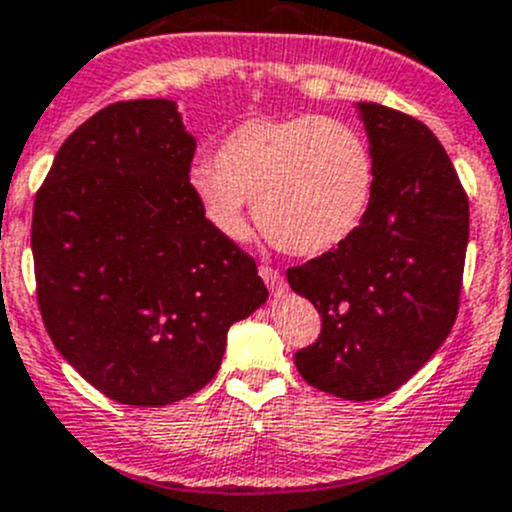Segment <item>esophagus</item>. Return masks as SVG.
Returning a JSON list of instances; mask_svg holds the SVG:
<instances>
[{
	"instance_id": "esophagus-1",
	"label": "esophagus",
	"mask_w": 512,
	"mask_h": 512,
	"mask_svg": "<svg viewBox=\"0 0 512 512\" xmlns=\"http://www.w3.org/2000/svg\"><path fill=\"white\" fill-rule=\"evenodd\" d=\"M261 279L266 281V286L271 289V294L281 296L286 291V284H284V276L279 274V269H274V266H261L259 269Z\"/></svg>"
}]
</instances>
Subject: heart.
<instances>
[{
	"label": "heart",
	"mask_w": 512,
	"mask_h": 512,
	"mask_svg": "<svg viewBox=\"0 0 512 512\" xmlns=\"http://www.w3.org/2000/svg\"><path fill=\"white\" fill-rule=\"evenodd\" d=\"M367 140L321 115L236 125L218 145L216 165L191 170V191L228 238L248 233V203L261 231L291 256H321L357 233L374 193Z\"/></svg>",
	"instance_id": "heart-1"
}]
</instances>
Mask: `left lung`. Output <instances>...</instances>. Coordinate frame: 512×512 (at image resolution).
Returning <instances> with one entry per match:
<instances>
[{
	"instance_id": "8db88e82",
	"label": "left lung",
	"mask_w": 512,
	"mask_h": 512,
	"mask_svg": "<svg viewBox=\"0 0 512 512\" xmlns=\"http://www.w3.org/2000/svg\"><path fill=\"white\" fill-rule=\"evenodd\" d=\"M374 158V193L352 238L286 271L321 316L294 354L311 387L369 402L399 389L455 324L470 208L450 155L410 115L359 102Z\"/></svg>"
}]
</instances>
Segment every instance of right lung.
<instances>
[{"mask_svg":"<svg viewBox=\"0 0 512 512\" xmlns=\"http://www.w3.org/2000/svg\"><path fill=\"white\" fill-rule=\"evenodd\" d=\"M193 153L173 100L113 102L62 143L34 198L47 334L120 405H173L206 387L233 321L269 296L193 196Z\"/></svg>","mask_w":512,"mask_h":512,"instance_id":"obj_1","label":"right lung"}]
</instances>
